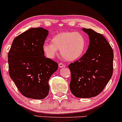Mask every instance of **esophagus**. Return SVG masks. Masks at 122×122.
<instances>
[{
    "instance_id": "obj_1",
    "label": "esophagus",
    "mask_w": 122,
    "mask_h": 122,
    "mask_svg": "<svg viewBox=\"0 0 122 122\" xmlns=\"http://www.w3.org/2000/svg\"><path fill=\"white\" fill-rule=\"evenodd\" d=\"M59 67H60V68L64 67H65V65L63 64V63L60 62V63H59Z\"/></svg>"
}]
</instances>
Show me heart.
Segmentation results:
<instances>
[{
  "label": "heart",
  "instance_id": "heart-1",
  "mask_svg": "<svg viewBox=\"0 0 122 122\" xmlns=\"http://www.w3.org/2000/svg\"><path fill=\"white\" fill-rule=\"evenodd\" d=\"M51 42L45 41L42 45V50L50 59H54L58 50L65 59L74 61L83 55L86 46V39L80 32L65 31L57 34L51 38Z\"/></svg>",
  "mask_w": 122,
  "mask_h": 122
}]
</instances>
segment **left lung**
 <instances>
[{
    "label": "left lung",
    "instance_id": "8db88e82",
    "mask_svg": "<svg viewBox=\"0 0 122 122\" xmlns=\"http://www.w3.org/2000/svg\"><path fill=\"white\" fill-rule=\"evenodd\" d=\"M82 30L90 39L88 49L68 67L71 71V92L75 97L85 98L99 95L112 77L113 51L101 34L91 29Z\"/></svg>",
    "mask_w": 122,
    "mask_h": 122
}]
</instances>
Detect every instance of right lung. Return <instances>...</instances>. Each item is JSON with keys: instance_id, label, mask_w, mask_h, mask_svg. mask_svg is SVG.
Instances as JSON below:
<instances>
[{"instance_id": "add662e5", "label": "right lung", "mask_w": 122, "mask_h": 122, "mask_svg": "<svg viewBox=\"0 0 122 122\" xmlns=\"http://www.w3.org/2000/svg\"><path fill=\"white\" fill-rule=\"evenodd\" d=\"M42 27L31 28L16 36L8 52L9 73L20 93L31 99L49 94V80L58 63L46 58L42 45L48 35Z\"/></svg>"}]
</instances>
